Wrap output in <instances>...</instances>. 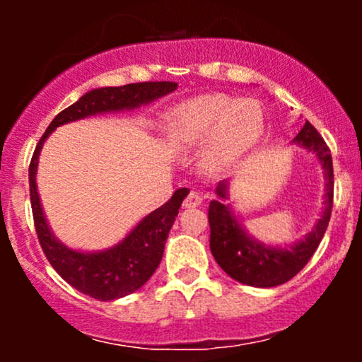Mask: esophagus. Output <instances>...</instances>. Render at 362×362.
Masks as SVG:
<instances>
[{
    "mask_svg": "<svg viewBox=\"0 0 362 362\" xmlns=\"http://www.w3.org/2000/svg\"><path fill=\"white\" fill-rule=\"evenodd\" d=\"M201 202H202L201 194L194 192V190H192V192H190V194L185 197L184 207H187V209H189V207H197V206H201Z\"/></svg>",
    "mask_w": 362,
    "mask_h": 362,
    "instance_id": "34e87169",
    "label": "esophagus"
}]
</instances>
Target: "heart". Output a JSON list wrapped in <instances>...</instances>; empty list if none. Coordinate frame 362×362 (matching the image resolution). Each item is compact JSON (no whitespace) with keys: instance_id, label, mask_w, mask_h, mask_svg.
<instances>
[{"instance_id":"obj_1","label":"heart","mask_w":362,"mask_h":362,"mask_svg":"<svg viewBox=\"0 0 362 362\" xmlns=\"http://www.w3.org/2000/svg\"><path fill=\"white\" fill-rule=\"evenodd\" d=\"M167 124L180 146H197L211 139V161L216 167H224L235 163L259 141L264 112L255 100L209 93L173 107Z\"/></svg>"}]
</instances>
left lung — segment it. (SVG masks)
Segmentation results:
<instances>
[{"label":"left lung","instance_id":"obj_1","mask_svg":"<svg viewBox=\"0 0 362 362\" xmlns=\"http://www.w3.org/2000/svg\"><path fill=\"white\" fill-rule=\"evenodd\" d=\"M293 143L315 153L325 175L322 216L303 240L286 247L259 242L245 230L242 221H238L233 206L226 204L230 199V182L223 180L216 187L218 199L209 204V247L219 267L242 284L253 288H274L288 282L308 264L327 231L334 202V167L330 149L308 120Z\"/></svg>","mask_w":362,"mask_h":362}]
</instances>
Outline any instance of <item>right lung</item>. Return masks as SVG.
Returning <instances> with one entry per match:
<instances>
[{
	"instance_id": "right-lung-1",
	"label": "right lung",
	"mask_w": 362,
	"mask_h": 362,
	"mask_svg": "<svg viewBox=\"0 0 362 362\" xmlns=\"http://www.w3.org/2000/svg\"><path fill=\"white\" fill-rule=\"evenodd\" d=\"M173 90H177V83L173 81H146L86 91L80 100L52 119L32 156L28 184H30L32 213H34L40 247L54 271L62 279L80 293L98 301L119 300L146 284V281L160 265L170 228L175 223L178 209L189 190H175L167 204L144 216L114 247L97 252L74 250L56 238L40 204L39 192H37V167H39L40 149L45 139L59 126L86 119L90 115L139 109L141 105H148L172 93Z\"/></svg>"
}]
</instances>
